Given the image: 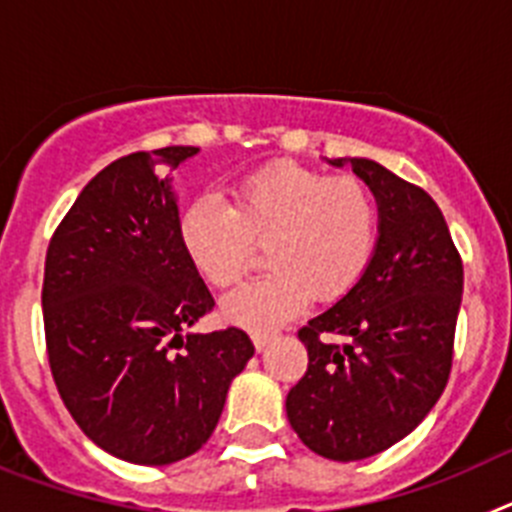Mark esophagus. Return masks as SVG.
I'll list each match as a JSON object with an SVG mask.
<instances>
[{
	"mask_svg": "<svg viewBox=\"0 0 512 512\" xmlns=\"http://www.w3.org/2000/svg\"><path fill=\"white\" fill-rule=\"evenodd\" d=\"M253 346H256V351H266V348H269V343L274 341V336H269V333H253Z\"/></svg>",
	"mask_w": 512,
	"mask_h": 512,
	"instance_id": "obj_1",
	"label": "esophagus"
}]
</instances>
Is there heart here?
Instances as JSON below:
<instances>
[{
	"mask_svg": "<svg viewBox=\"0 0 512 512\" xmlns=\"http://www.w3.org/2000/svg\"><path fill=\"white\" fill-rule=\"evenodd\" d=\"M189 261L217 289L233 287L264 246L269 274L235 289L223 315L253 333L295 318L310 297H346L374 259L379 215L372 192L356 176H328L292 161L261 166L230 189L189 202L179 217Z\"/></svg>",
	"mask_w": 512,
	"mask_h": 512,
	"instance_id": "1",
	"label": "heart"
}]
</instances>
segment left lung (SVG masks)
<instances>
[{"label": "left lung", "mask_w": 512, "mask_h": 512, "mask_svg": "<svg viewBox=\"0 0 512 512\" xmlns=\"http://www.w3.org/2000/svg\"><path fill=\"white\" fill-rule=\"evenodd\" d=\"M348 164L377 200V251L361 282L300 328L307 372L287 395L300 441L333 461L390 449L431 413L449 382L464 289L461 256L431 194L369 158Z\"/></svg>", "instance_id": "8db88e82"}]
</instances>
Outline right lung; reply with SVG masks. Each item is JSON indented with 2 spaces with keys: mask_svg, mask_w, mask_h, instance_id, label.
Wrapping results in <instances>:
<instances>
[{
  "mask_svg": "<svg viewBox=\"0 0 512 512\" xmlns=\"http://www.w3.org/2000/svg\"><path fill=\"white\" fill-rule=\"evenodd\" d=\"M200 148L112 161L45 253L43 323L63 405L99 449L164 467L200 451L253 356L238 328L192 333L215 307L179 241L169 171Z\"/></svg>",
  "mask_w": 512,
  "mask_h": 512,
  "instance_id": "1",
  "label": "right lung"
}]
</instances>
